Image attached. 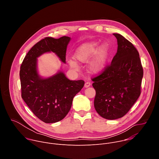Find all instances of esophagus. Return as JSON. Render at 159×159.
<instances>
[{
  "label": "esophagus",
  "instance_id": "1",
  "mask_svg": "<svg viewBox=\"0 0 159 159\" xmlns=\"http://www.w3.org/2000/svg\"><path fill=\"white\" fill-rule=\"evenodd\" d=\"M90 85H91V84H90L89 82H85V84H84V87H85V88H87V87H90Z\"/></svg>",
  "mask_w": 159,
  "mask_h": 159
}]
</instances>
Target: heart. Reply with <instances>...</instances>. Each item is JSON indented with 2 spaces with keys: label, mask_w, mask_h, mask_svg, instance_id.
Here are the masks:
<instances>
[{
  "label": "heart",
  "mask_w": 159,
  "mask_h": 159,
  "mask_svg": "<svg viewBox=\"0 0 159 159\" xmlns=\"http://www.w3.org/2000/svg\"><path fill=\"white\" fill-rule=\"evenodd\" d=\"M96 54L97 55L90 63V70L93 74H99L104 69L108 58L109 46L107 43H104L99 49L97 42L84 43L76 50L75 58L80 63H87ZM68 63L74 70H79L78 63L75 60L70 58L68 60Z\"/></svg>",
  "instance_id": "obj_1"
}]
</instances>
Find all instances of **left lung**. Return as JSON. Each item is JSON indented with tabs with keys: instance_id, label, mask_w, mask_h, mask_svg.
<instances>
[{
	"instance_id": "obj_1",
	"label": "left lung",
	"mask_w": 159,
	"mask_h": 159,
	"mask_svg": "<svg viewBox=\"0 0 159 159\" xmlns=\"http://www.w3.org/2000/svg\"><path fill=\"white\" fill-rule=\"evenodd\" d=\"M118 41V50L109 65L92 79L96 90L94 107L107 120L124 116L141 94L143 75L139 53L122 35L113 34Z\"/></svg>"
}]
</instances>
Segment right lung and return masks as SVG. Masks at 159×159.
Here are the masks:
<instances>
[{
	"mask_svg": "<svg viewBox=\"0 0 159 159\" xmlns=\"http://www.w3.org/2000/svg\"><path fill=\"white\" fill-rule=\"evenodd\" d=\"M70 38L47 37L31 48L20 69L21 97L33 114L46 123L61 121L69 112L74 96L84 85L82 80H70L62 72L41 78L37 70V58L44 53H55L65 63Z\"/></svg>",
	"mask_w": 159,
	"mask_h": 159,
	"instance_id": "obj_1",
	"label": "right lung"
}]
</instances>
